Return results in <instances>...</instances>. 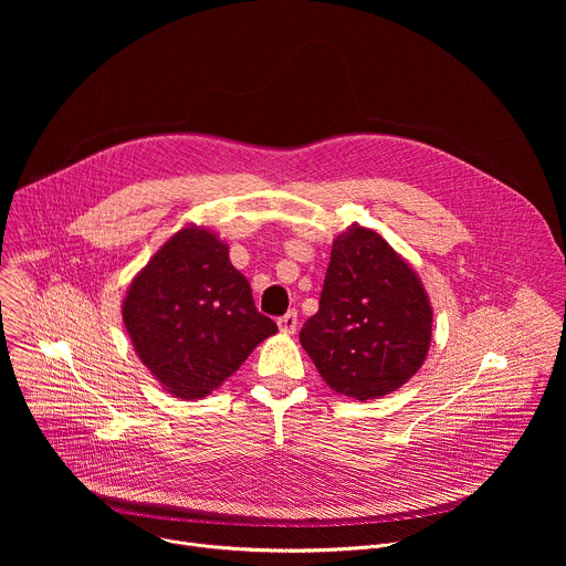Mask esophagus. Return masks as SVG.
<instances>
[{"label":"esophagus","instance_id":"1","mask_svg":"<svg viewBox=\"0 0 566 566\" xmlns=\"http://www.w3.org/2000/svg\"><path fill=\"white\" fill-rule=\"evenodd\" d=\"M277 327H280V332L286 334V336L295 334V329H297V313H295V311H289L286 315H282V317L277 319Z\"/></svg>","mask_w":566,"mask_h":566}]
</instances>
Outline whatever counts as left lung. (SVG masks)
<instances>
[{"label": "left lung", "instance_id": "left-lung-1", "mask_svg": "<svg viewBox=\"0 0 566 566\" xmlns=\"http://www.w3.org/2000/svg\"><path fill=\"white\" fill-rule=\"evenodd\" d=\"M336 394L380 398L406 385L432 343V304L419 273L376 230L352 223L332 244L319 308L300 332Z\"/></svg>", "mask_w": 566, "mask_h": 566}]
</instances>
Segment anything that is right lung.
<instances>
[{
  "instance_id": "add662e5",
  "label": "right lung",
  "mask_w": 566,
  "mask_h": 566,
  "mask_svg": "<svg viewBox=\"0 0 566 566\" xmlns=\"http://www.w3.org/2000/svg\"><path fill=\"white\" fill-rule=\"evenodd\" d=\"M228 253L212 228L186 223L134 275L123 297L136 356L175 398H206L277 334Z\"/></svg>"
}]
</instances>
